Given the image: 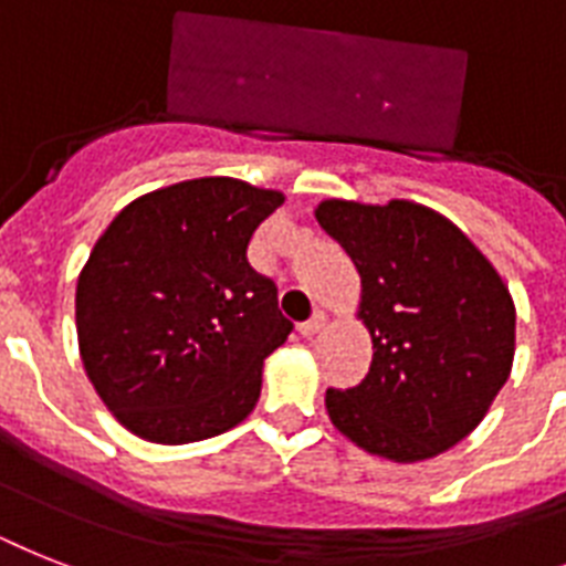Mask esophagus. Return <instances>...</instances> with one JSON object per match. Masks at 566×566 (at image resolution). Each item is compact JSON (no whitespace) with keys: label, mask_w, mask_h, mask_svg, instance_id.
Masks as SVG:
<instances>
[{"label":"esophagus","mask_w":566,"mask_h":566,"mask_svg":"<svg viewBox=\"0 0 566 566\" xmlns=\"http://www.w3.org/2000/svg\"><path fill=\"white\" fill-rule=\"evenodd\" d=\"M323 325H325V314L323 311H314V316H311L307 323H298V334H302V337H314V334L323 331Z\"/></svg>","instance_id":"34e87169"}]
</instances>
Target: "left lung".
<instances>
[{
	"label": "left lung",
	"mask_w": 566,
	"mask_h": 566,
	"mask_svg": "<svg viewBox=\"0 0 566 566\" xmlns=\"http://www.w3.org/2000/svg\"><path fill=\"white\" fill-rule=\"evenodd\" d=\"M316 220L355 261L375 348L357 387L325 392L334 427L395 462L462 442L512 371L514 302L497 270L448 218L410 200H325Z\"/></svg>",
	"instance_id": "obj_1"
}]
</instances>
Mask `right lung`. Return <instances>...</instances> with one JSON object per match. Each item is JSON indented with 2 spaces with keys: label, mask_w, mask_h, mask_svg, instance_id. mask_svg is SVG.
Returning a JSON list of instances; mask_svg holds the SVG:
<instances>
[{
  "label": "right lung",
  "mask_w": 566,
  "mask_h": 566,
  "mask_svg": "<svg viewBox=\"0 0 566 566\" xmlns=\"http://www.w3.org/2000/svg\"><path fill=\"white\" fill-rule=\"evenodd\" d=\"M284 197L206 177L133 200L77 279V343L92 387L130 433L211 439L250 416L261 363L293 325L247 261Z\"/></svg>",
  "instance_id": "obj_1"
}]
</instances>
